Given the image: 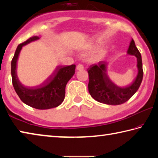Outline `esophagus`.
I'll use <instances>...</instances> for the list:
<instances>
[{
    "label": "esophagus",
    "mask_w": 158,
    "mask_h": 158,
    "mask_svg": "<svg viewBox=\"0 0 158 158\" xmlns=\"http://www.w3.org/2000/svg\"><path fill=\"white\" fill-rule=\"evenodd\" d=\"M84 69V65H83L82 64H78V65H77V70H79V69Z\"/></svg>",
    "instance_id": "34e87169"
}]
</instances>
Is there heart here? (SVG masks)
Listing matches in <instances>:
<instances>
[{
  "label": "heart",
  "instance_id": "obj_1",
  "mask_svg": "<svg viewBox=\"0 0 158 158\" xmlns=\"http://www.w3.org/2000/svg\"><path fill=\"white\" fill-rule=\"evenodd\" d=\"M98 45L99 44L97 43H90L85 47V49L86 51H91V50L95 49V48H97L98 47ZM105 54V52L103 49H98L90 55V56L89 58V60L90 62H92V63L98 62V61L101 60L102 58H103Z\"/></svg>",
  "mask_w": 158,
  "mask_h": 158
}]
</instances>
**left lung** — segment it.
I'll list each match as a JSON object with an SVG mask.
<instances>
[{
    "label": "left lung",
    "mask_w": 158,
    "mask_h": 158,
    "mask_svg": "<svg viewBox=\"0 0 158 158\" xmlns=\"http://www.w3.org/2000/svg\"><path fill=\"white\" fill-rule=\"evenodd\" d=\"M127 54L135 56L137 58L138 74L132 84L121 88L112 82L106 74L105 61H100L98 65H92L88 68L89 77V91L91 97L99 102L110 105L125 103L137 91L143 79L142 60L140 52L133 39L131 40Z\"/></svg>",
    "instance_id": "8db88e82"
}]
</instances>
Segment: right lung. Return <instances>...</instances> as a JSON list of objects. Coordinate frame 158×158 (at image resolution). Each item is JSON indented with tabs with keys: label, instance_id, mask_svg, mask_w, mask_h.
Returning a JSON list of instances; mask_svg holds the SVG:
<instances>
[{
	"label": "right lung",
	"instance_id": "add662e5",
	"mask_svg": "<svg viewBox=\"0 0 158 158\" xmlns=\"http://www.w3.org/2000/svg\"><path fill=\"white\" fill-rule=\"evenodd\" d=\"M40 39L33 36L18 45L11 62L12 84L21 100L26 105L37 109L56 107L63 102L65 95L67 83L75 73V65L57 66L54 72L42 83L34 87H26L19 81L17 75V62L23 46Z\"/></svg>",
	"mask_w": 158,
	"mask_h": 158
}]
</instances>
